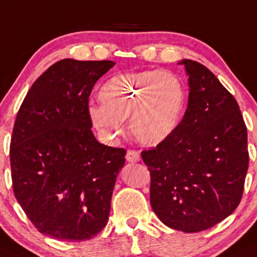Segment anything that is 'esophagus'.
<instances>
[{
	"label": "esophagus",
	"instance_id": "1",
	"mask_svg": "<svg viewBox=\"0 0 257 257\" xmlns=\"http://www.w3.org/2000/svg\"><path fill=\"white\" fill-rule=\"evenodd\" d=\"M125 159L128 163H138V161L140 160V154L138 153L137 150L129 149L128 151H126Z\"/></svg>",
	"mask_w": 257,
	"mask_h": 257
}]
</instances>
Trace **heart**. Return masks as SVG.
I'll return each instance as SVG.
<instances>
[{
    "instance_id": "heart-1",
    "label": "heart",
    "mask_w": 257,
    "mask_h": 257,
    "mask_svg": "<svg viewBox=\"0 0 257 257\" xmlns=\"http://www.w3.org/2000/svg\"><path fill=\"white\" fill-rule=\"evenodd\" d=\"M102 106L88 109L94 126L109 137L123 134L129 119L139 143L154 147L176 131L186 93L176 75L161 70L125 72L103 83L98 92Z\"/></svg>"
}]
</instances>
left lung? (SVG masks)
Instances as JSON below:
<instances>
[{
    "label": "left lung",
    "instance_id": "1",
    "mask_svg": "<svg viewBox=\"0 0 257 257\" xmlns=\"http://www.w3.org/2000/svg\"><path fill=\"white\" fill-rule=\"evenodd\" d=\"M188 104L171 137L142 158L150 203L165 225L185 233L212 228L241 201L249 167L247 131L236 99L204 65L185 60Z\"/></svg>",
    "mask_w": 257,
    "mask_h": 257
}]
</instances>
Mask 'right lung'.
<instances>
[{"label":"right lung","mask_w":257,"mask_h":257,"mask_svg":"<svg viewBox=\"0 0 257 257\" xmlns=\"http://www.w3.org/2000/svg\"><path fill=\"white\" fill-rule=\"evenodd\" d=\"M114 63L64 59L38 77L16 117L10 160L15 197L42 234L88 240L107 225L125 149L97 142L88 97Z\"/></svg>","instance_id":"obj_1"}]
</instances>
